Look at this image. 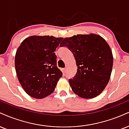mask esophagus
Instances as JSON below:
<instances>
[{"label":"esophagus","instance_id":"34e87169","mask_svg":"<svg viewBox=\"0 0 129 129\" xmlns=\"http://www.w3.org/2000/svg\"><path fill=\"white\" fill-rule=\"evenodd\" d=\"M63 71H64L65 73H66L67 71V68L66 67V68H65V69H63Z\"/></svg>","mask_w":129,"mask_h":129}]
</instances>
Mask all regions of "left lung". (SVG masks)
<instances>
[{
  "label": "left lung",
  "instance_id": "left-lung-1",
  "mask_svg": "<svg viewBox=\"0 0 129 129\" xmlns=\"http://www.w3.org/2000/svg\"><path fill=\"white\" fill-rule=\"evenodd\" d=\"M73 54L77 73L69 83L79 97L92 99L103 91L109 81L113 66L112 53L103 38L95 34L66 38L60 46Z\"/></svg>",
  "mask_w": 129,
  "mask_h": 129
}]
</instances>
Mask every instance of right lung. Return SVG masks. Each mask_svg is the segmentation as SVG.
Returning a JSON list of instances; mask_svg holds the SVG:
<instances>
[{
  "label": "right lung",
  "mask_w": 129,
  "mask_h": 129,
  "mask_svg": "<svg viewBox=\"0 0 129 129\" xmlns=\"http://www.w3.org/2000/svg\"><path fill=\"white\" fill-rule=\"evenodd\" d=\"M62 39L49 35L31 36L18 48L15 71L20 84L31 97L39 99L51 94L62 76L54 53Z\"/></svg>",
  "instance_id": "right-lung-1"
}]
</instances>
